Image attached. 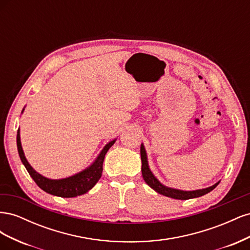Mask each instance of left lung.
<instances>
[{
  "mask_svg": "<svg viewBox=\"0 0 250 250\" xmlns=\"http://www.w3.org/2000/svg\"><path fill=\"white\" fill-rule=\"evenodd\" d=\"M141 160H142V175L144 180H145V183L151 188H153V190L158 194L167 196V197H170V198L187 200L191 198L200 197V196H203L209 193L210 191H213L214 188L219 185V181H218V183L215 184L214 186L206 188H201V190H196V191H181V190H177V188H168L162 185L160 181L157 180V178L153 175L152 172L150 171L148 161H147L146 150L144 148L143 144L141 145Z\"/></svg>",
  "mask_w": 250,
  "mask_h": 250,
  "instance_id": "8db88e82",
  "label": "left lung"
}]
</instances>
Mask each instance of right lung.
Segmentation results:
<instances>
[{
    "mask_svg": "<svg viewBox=\"0 0 250 250\" xmlns=\"http://www.w3.org/2000/svg\"><path fill=\"white\" fill-rule=\"evenodd\" d=\"M115 142L116 140H113L108 144H106L105 147L102 149L100 154L96 158V161L90 165L89 167H87L83 171L75 174L73 176L62 178V179H49L47 177L41 175L40 173H37L26 160L24 151H22L21 144L20 128L17 135V145H18V151H19V155L21 157V161L22 165L25 166V168L30 174V176H31L35 181V184L44 192L54 196H59V197H63V198L77 197V196L87 193L90 188H94V186L98 183V180L101 178L105 154L107 153L108 149L113 145V144H115Z\"/></svg>",
    "mask_w": 250,
    "mask_h": 250,
    "instance_id": "right-lung-1",
    "label": "right lung"
}]
</instances>
